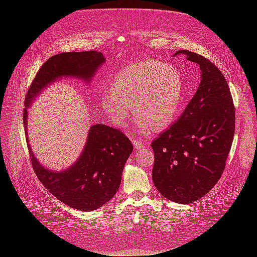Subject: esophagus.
<instances>
[{
    "label": "esophagus",
    "mask_w": 257,
    "mask_h": 257,
    "mask_svg": "<svg viewBox=\"0 0 257 257\" xmlns=\"http://www.w3.org/2000/svg\"><path fill=\"white\" fill-rule=\"evenodd\" d=\"M133 145L136 149H144L145 147L148 146V144L143 143L142 141H139V139H133Z\"/></svg>",
    "instance_id": "esophagus-1"
}]
</instances>
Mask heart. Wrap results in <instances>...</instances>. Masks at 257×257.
<instances>
[{"mask_svg": "<svg viewBox=\"0 0 257 257\" xmlns=\"http://www.w3.org/2000/svg\"><path fill=\"white\" fill-rule=\"evenodd\" d=\"M182 90L181 75L175 66L157 60L139 61L118 72L112 89L102 93L100 104L116 127L126 125L133 106L139 131L164 130L176 119Z\"/></svg>", "mask_w": 257, "mask_h": 257, "instance_id": "heart-1", "label": "heart"}]
</instances>
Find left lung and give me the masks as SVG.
<instances>
[{"mask_svg":"<svg viewBox=\"0 0 257 257\" xmlns=\"http://www.w3.org/2000/svg\"><path fill=\"white\" fill-rule=\"evenodd\" d=\"M199 65L201 80L174 125L151 144L152 180L163 196L191 204L211 190L224 172L235 133V106L226 79L211 61L179 50Z\"/></svg>","mask_w":257,"mask_h":257,"instance_id":"8db88e82","label":"left lung"}]
</instances>
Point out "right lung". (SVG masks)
Listing matches in <instances>:
<instances>
[{"mask_svg":"<svg viewBox=\"0 0 257 257\" xmlns=\"http://www.w3.org/2000/svg\"><path fill=\"white\" fill-rule=\"evenodd\" d=\"M106 59L95 50L64 52L48 59L27 92L23 124L27 134L28 108L47 84L63 76L89 81ZM27 142L28 137H27ZM31 163L43 185L62 203L82 211H93L109 201L119 190L122 172L133 145L121 131L104 124L92 125L81 157L64 172H50L35 159L28 143Z\"/></svg>","mask_w":257,"mask_h":257,"instance_id":"add662e5","label":"right lung"}]
</instances>
